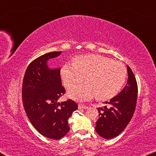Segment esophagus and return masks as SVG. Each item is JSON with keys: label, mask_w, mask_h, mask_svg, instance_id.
I'll list each match as a JSON object with an SVG mask.
<instances>
[{"label": "esophagus", "mask_w": 156, "mask_h": 156, "mask_svg": "<svg viewBox=\"0 0 156 156\" xmlns=\"http://www.w3.org/2000/svg\"><path fill=\"white\" fill-rule=\"evenodd\" d=\"M78 108L79 109H87V108H88V106L86 105H84V104H80L78 105Z\"/></svg>", "instance_id": "obj_1"}]
</instances>
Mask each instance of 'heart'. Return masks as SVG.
<instances>
[{
  "label": "heart",
  "instance_id": "obj_1",
  "mask_svg": "<svg viewBox=\"0 0 156 156\" xmlns=\"http://www.w3.org/2000/svg\"><path fill=\"white\" fill-rule=\"evenodd\" d=\"M61 76L68 88L75 87L83 81L86 84L68 91L74 100H108L121 90L126 77V69L119 62L98 55L76 57L73 64L66 63L61 69Z\"/></svg>",
  "mask_w": 156,
  "mask_h": 156
}]
</instances>
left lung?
Segmentation results:
<instances>
[{
	"instance_id": "1",
	"label": "left lung",
	"mask_w": 156,
	"mask_h": 156,
	"mask_svg": "<svg viewBox=\"0 0 156 156\" xmlns=\"http://www.w3.org/2000/svg\"><path fill=\"white\" fill-rule=\"evenodd\" d=\"M128 82L122 91L105 102L108 106L97 108L99 119L95 130L101 137L110 139L116 137L123 131L131 121L136 108L138 86L135 76L127 65Z\"/></svg>"
}]
</instances>
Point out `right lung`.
Returning a JSON list of instances; mask_svg holds the SVG:
<instances>
[{
	"instance_id": "add662e5",
	"label": "right lung",
	"mask_w": 156,
	"mask_h": 156,
	"mask_svg": "<svg viewBox=\"0 0 156 156\" xmlns=\"http://www.w3.org/2000/svg\"><path fill=\"white\" fill-rule=\"evenodd\" d=\"M60 54L48 52L32 62L25 73L22 89L23 106L29 120L40 134L54 140L68 133V119L78 106L71 99L58 102L65 92L60 68L52 69L48 62Z\"/></svg>"
}]
</instances>
